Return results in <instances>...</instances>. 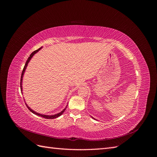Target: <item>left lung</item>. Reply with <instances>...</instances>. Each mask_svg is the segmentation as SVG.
I'll list each match as a JSON object with an SVG mask.
<instances>
[{"label":"left lung","instance_id":"obj_1","mask_svg":"<svg viewBox=\"0 0 157 157\" xmlns=\"http://www.w3.org/2000/svg\"><path fill=\"white\" fill-rule=\"evenodd\" d=\"M92 118H93V117H92Z\"/></svg>","mask_w":157,"mask_h":157}]
</instances>
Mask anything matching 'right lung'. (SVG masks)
Instances as JSON below:
<instances>
[{
    "mask_svg": "<svg viewBox=\"0 0 157 157\" xmlns=\"http://www.w3.org/2000/svg\"><path fill=\"white\" fill-rule=\"evenodd\" d=\"M42 48V47H40V48H39L38 50H36L34 51L33 52H32L31 54V55H30V56L29 57V58L27 59V61H26L25 65L24 67H23V71H22V73H21V80H21V81H20L21 92H22V80H23V74H24V73H25V69H26V68H27V65H28V63H29V61H30L31 59L32 58V57H33V56H34L36 53H37V52H39V51ZM25 105H26L27 107L29 109V111H31L33 114H35V115H36L39 116V117H44V118H47V119H53V118H58V117H59V116H61V115H62V114L63 113V112L65 111V110L66 109V108H67V107H66L62 111H61L60 113H58V114H56V115H42V114L38 113L35 112V111L32 110V109H31L29 106H28V105H27V103H25Z\"/></svg>",
    "mask_w": 157,
    "mask_h": 157,
    "instance_id": "add662e5",
    "label": "right lung"
}]
</instances>
